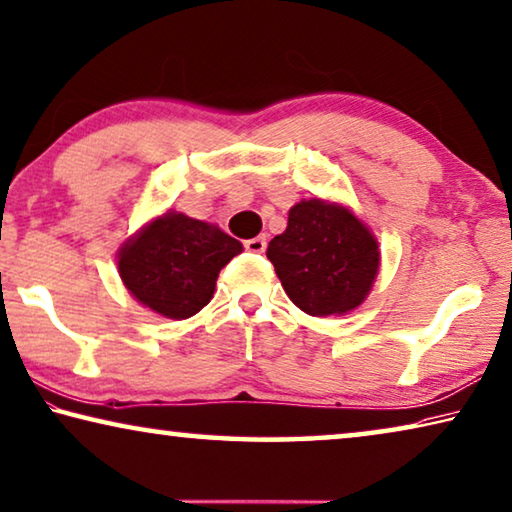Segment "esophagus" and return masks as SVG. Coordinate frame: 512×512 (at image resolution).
Returning <instances> with one entry per match:
<instances>
[{"mask_svg":"<svg viewBox=\"0 0 512 512\" xmlns=\"http://www.w3.org/2000/svg\"><path fill=\"white\" fill-rule=\"evenodd\" d=\"M243 246H246L248 253H264L266 250V237H253V239H246L243 241Z\"/></svg>","mask_w":512,"mask_h":512,"instance_id":"obj_1","label":"esophagus"}]
</instances>
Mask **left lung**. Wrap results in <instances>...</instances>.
Here are the masks:
<instances>
[{
  "instance_id": "left-lung-1",
  "label": "left lung",
  "mask_w": 512,
  "mask_h": 512,
  "mask_svg": "<svg viewBox=\"0 0 512 512\" xmlns=\"http://www.w3.org/2000/svg\"><path fill=\"white\" fill-rule=\"evenodd\" d=\"M291 303L312 316L358 307L376 280L373 234L348 209L323 200L291 207L287 230L266 250Z\"/></svg>"
}]
</instances>
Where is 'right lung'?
I'll list each match as a JSON object with an SVG mask.
<instances>
[{
    "label": "right lung",
    "instance_id": "right-lung-1",
    "mask_svg": "<svg viewBox=\"0 0 512 512\" xmlns=\"http://www.w3.org/2000/svg\"><path fill=\"white\" fill-rule=\"evenodd\" d=\"M243 250L216 225L168 212L118 255V273L139 303L166 319H189L214 296L223 266Z\"/></svg>",
    "mask_w": 512,
    "mask_h": 512
}]
</instances>
